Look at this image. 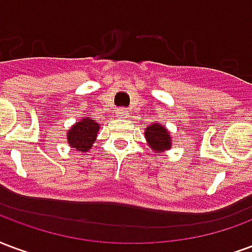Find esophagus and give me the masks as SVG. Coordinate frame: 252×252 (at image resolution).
I'll return each mask as SVG.
<instances>
[{"mask_svg": "<svg viewBox=\"0 0 252 252\" xmlns=\"http://www.w3.org/2000/svg\"><path fill=\"white\" fill-rule=\"evenodd\" d=\"M127 110L126 108H119L118 110V117H121V118H126L127 117Z\"/></svg>", "mask_w": 252, "mask_h": 252, "instance_id": "esophagus-1", "label": "esophagus"}]
</instances>
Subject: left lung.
<instances>
[{"label": "left lung", "mask_w": 252, "mask_h": 252, "mask_svg": "<svg viewBox=\"0 0 252 252\" xmlns=\"http://www.w3.org/2000/svg\"><path fill=\"white\" fill-rule=\"evenodd\" d=\"M145 138L154 152H164L172 146V137L166 128L159 124H152L145 130Z\"/></svg>", "instance_id": "left-lung-1"}]
</instances>
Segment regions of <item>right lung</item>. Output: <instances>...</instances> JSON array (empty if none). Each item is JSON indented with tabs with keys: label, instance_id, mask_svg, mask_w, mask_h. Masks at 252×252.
<instances>
[{
	"label": "right lung",
	"instance_id": "right-lung-1",
	"mask_svg": "<svg viewBox=\"0 0 252 252\" xmlns=\"http://www.w3.org/2000/svg\"><path fill=\"white\" fill-rule=\"evenodd\" d=\"M99 131V124H96L93 118H84L79 121L69 128L67 134V141L69 146L76 149L78 152H87L91 149L96 139V134Z\"/></svg>",
	"mask_w": 252,
	"mask_h": 252
}]
</instances>
